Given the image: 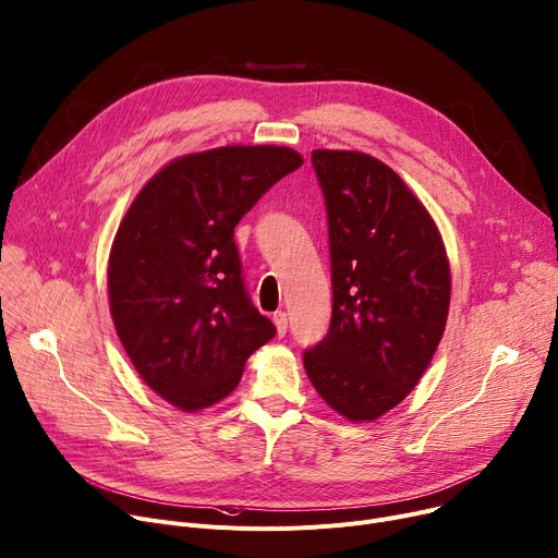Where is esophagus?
Masks as SVG:
<instances>
[{"label": "esophagus", "instance_id": "34e87169", "mask_svg": "<svg viewBox=\"0 0 558 558\" xmlns=\"http://www.w3.org/2000/svg\"><path fill=\"white\" fill-rule=\"evenodd\" d=\"M272 322H275L277 336L283 338V336H286V329H288V317H286V313H283V311H277V313L272 315Z\"/></svg>", "mask_w": 558, "mask_h": 558}]
</instances>
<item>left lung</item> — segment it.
I'll return each mask as SVG.
<instances>
[{
    "label": "left lung",
    "mask_w": 558,
    "mask_h": 558,
    "mask_svg": "<svg viewBox=\"0 0 558 558\" xmlns=\"http://www.w3.org/2000/svg\"><path fill=\"white\" fill-rule=\"evenodd\" d=\"M329 214L333 315L304 353L331 410L376 421L416 387L446 331L450 264L439 227L405 180L360 150H313Z\"/></svg>",
    "instance_id": "left-lung-1"
}]
</instances>
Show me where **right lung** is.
<instances>
[{
	"mask_svg": "<svg viewBox=\"0 0 558 558\" xmlns=\"http://www.w3.org/2000/svg\"><path fill=\"white\" fill-rule=\"evenodd\" d=\"M304 157L288 146H220L171 159L123 214L108 258L117 336L142 380L201 412L236 389L275 326L241 279L234 227Z\"/></svg>",
	"mask_w": 558,
	"mask_h": 558,
	"instance_id": "add662e5",
	"label": "right lung"
}]
</instances>
